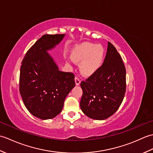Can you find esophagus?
<instances>
[{"label":"esophagus","mask_w":153,"mask_h":153,"mask_svg":"<svg viewBox=\"0 0 153 153\" xmlns=\"http://www.w3.org/2000/svg\"><path fill=\"white\" fill-rule=\"evenodd\" d=\"M75 82H76V85H79L81 82V80L78 77H75Z\"/></svg>","instance_id":"34e87169"}]
</instances>
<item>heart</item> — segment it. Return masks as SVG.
Instances as JSON below:
<instances>
[{"label": "heart", "mask_w": 153, "mask_h": 153, "mask_svg": "<svg viewBox=\"0 0 153 153\" xmlns=\"http://www.w3.org/2000/svg\"><path fill=\"white\" fill-rule=\"evenodd\" d=\"M105 48L100 45L92 43H83L75 47L71 53L72 60L81 62V72L89 76L101 67L105 59Z\"/></svg>", "instance_id": "obj_1"}]
</instances>
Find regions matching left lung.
I'll use <instances>...</instances> for the list:
<instances>
[{"label":"left lung","mask_w":153,"mask_h":153,"mask_svg":"<svg viewBox=\"0 0 153 153\" xmlns=\"http://www.w3.org/2000/svg\"><path fill=\"white\" fill-rule=\"evenodd\" d=\"M126 68L120 54L108 42L104 62L96 72L81 82L82 112L102 120L114 114L123 101L126 89Z\"/></svg>","instance_id":"1"}]
</instances>
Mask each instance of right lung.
<instances>
[{"label":"right lung","instance_id":"right-lung-1","mask_svg":"<svg viewBox=\"0 0 153 153\" xmlns=\"http://www.w3.org/2000/svg\"><path fill=\"white\" fill-rule=\"evenodd\" d=\"M64 34L44 35L25 54L19 74V92L31 114L41 120L54 118L75 87L73 73L58 69L47 53L59 44Z\"/></svg>","mask_w":153,"mask_h":153}]
</instances>
